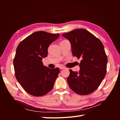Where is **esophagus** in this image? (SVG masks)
Returning <instances> with one entry per match:
<instances>
[{"label":"esophagus","instance_id":"1","mask_svg":"<svg viewBox=\"0 0 120 120\" xmlns=\"http://www.w3.org/2000/svg\"><path fill=\"white\" fill-rule=\"evenodd\" d=\"M59 68L61 70H63V69H65V68L64 67H59Z\"/></svg>","mask_w":120,"mask_h":120}]
</instances>
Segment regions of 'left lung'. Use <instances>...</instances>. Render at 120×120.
Here are the masks:
<instances>
[{
    "label": "left lung",
    "instance_id": "obj_1",
    "mask_svg": "<svg viewBox=\"0 0 120 120\" xmlns=\"http://www.w3.org/2000/svg\"><path fill=\"white\" fill-rule=\"evenodd\" d=\"M62 35L70 42L73 56L81 59L78 73L70 70L68 86L79 95L90 94L98 89L106 74L108 60L103 43L84 29H75Z\"/></svg>",
    "mask_w": 120,
    "mask_h": 120
}]
</instances>
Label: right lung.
I'll return each mask as SVG.
<instances>
[{
	"label": "right lung",
	"mask_w": 120,
	"mask_h": 120,
	"mask_svg": "<svg viewBox=\"0 0 120 120\" xmlns=\"http://www.w3.org/2000/svg\"><path fill=\"white\" fill-rule=\"evenodd\" d=\"M59 37V34L37 31L18 45L13 60L15 75L30 95L41 96L52 90L60 70L45 67L42 60L47 57L49 45Z\"/></svg>",
	"instance_id": "1"
}]
</instances>
